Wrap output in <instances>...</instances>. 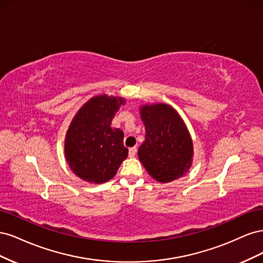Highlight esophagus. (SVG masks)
<instances>
[{
  "label": "esophagus",
  "instance_id": "esophagus-1",
  "mask_svg": "<svg viewBox=\"0 0 263 263\" xmlns=\"http://www.w3.org/2000/svg\"><path fill=\"white\" fill-rule=\"evenodd\" d=\"M137 154V148L136 147H133V148H129V151H128V155L129 157H135Z\"/></svg>",
  "mask_w": 263,
  "mask_h": 263
}]
</instances>
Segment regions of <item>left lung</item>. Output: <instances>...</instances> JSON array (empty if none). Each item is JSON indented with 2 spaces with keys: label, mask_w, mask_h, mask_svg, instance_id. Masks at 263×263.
<instances>
[{
  "label": "left lung",
  "mask_w": 263,
  "mask_h": 263,
  "mask_svg": "<svg viewBox=\"0 0 263 263\" xmlns=\"http://www.w3.org/2000/svg\"><path fill=\"white\" fill-rule=\"evenodd\" d=\"M146 139L138 158L159 182H171L185 174L192 164L193 145L179 114L166 104L145 105L140 109Z\"/></svg>",
  "instance_id": "1"
}]
</instances>
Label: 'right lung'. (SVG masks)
I'll list each match as a JSON object with an SVG mask.
<instances>
[{
	"label": "right lung",
	"instance_id": "add662e5",
	"mask_svg": "<svg viewBox=\"0 0 263 263\" xmlns=\"http://www.w3.org/2000/svg\"><path fill=\"white\" fill-rule=\"evenodd\" d=\"M122 98L99 95L80 108L67 133V161L79 178L91 183L112 179L128 149L124 146V133L113 128L112 121L124 105Z\"/></svg>",
	"mask_w": 263,
	"mask_h": 263
}]
</instances>
